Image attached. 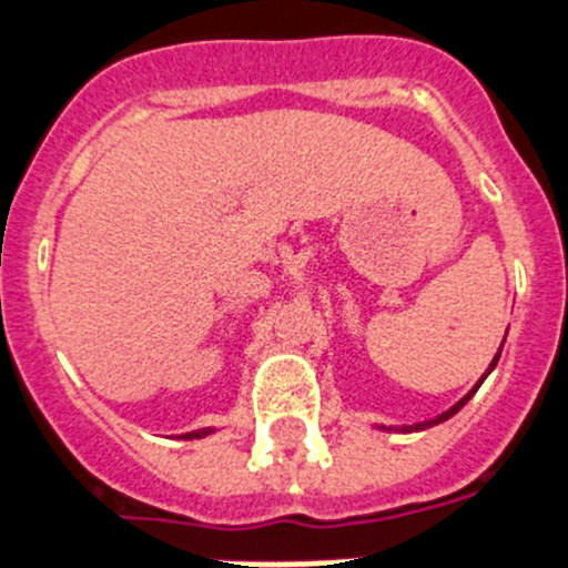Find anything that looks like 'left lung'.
Here are the masks:
<instances>
[{
	"mask_svg": "<svg viewBox=\"0 0 568 568\" xmlns=\"http://www.w3.org/2000/svg\"><path fill=\"white\" fill-rule=\"evenodd\" d=\"M501 346H504V341H501ZM498 357H501V348H498V352H496V357H493V363H490V366H487V372L481 374V379H478L476 386H473L470 392H467L465 397L459 399V403H456V405H450V408H447V410H442V414H439V416H434V419H425V423H414V425H377V428H379V430H405V434H408V430H425V428H434V425L445 423V419H450V416H454L456 410H462V408H465V405H467V399H470L473 394L478 392V386H481V383H485V379H487V374H490L493 368H496Z\"/></svg>",
	"mask_w": 568,
	"mask_h": 568,
	"instance_id": "8db88e82",
	"label": "left lung"
}]
</instances>
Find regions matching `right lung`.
<instances>
[{"label":"right lung","instance_id":"add662e5","mask_svg":"<svg viewBox=\"0 0 568 568\" xmlns=\"http://www.w3.org/2000/svg\"><path fill=\"white\" fill-rule=\"evenodd\" d=\"M213 428H202V430H191V434H182V439H202V436L211 434Z\"/></svg>","mask_w":568,"mask_h":568}]
</instances>
